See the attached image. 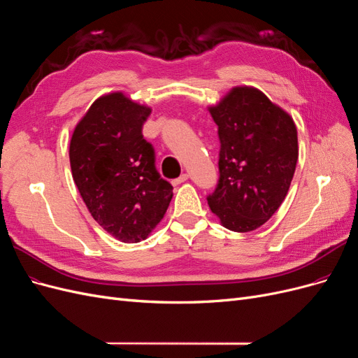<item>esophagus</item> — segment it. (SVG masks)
<instances>
[{
	"mask_svg": "<svg viewBox=\"0 0 358 358\" xmlns=\"http://www.w3.org/2000/svg\"><path fill=\"white\" fill-rule=\"evenodd\" d=\"M187 180H189V176H187V174H181L178 178L172 180V184H174V186H178V184H181V182H184V181H187Z\"/></svg>",
	"mask_w": 358,
	"mask_h": 358,
	"instance_id": "obj_1",
	"label": "esophagus"
}]
</instances>
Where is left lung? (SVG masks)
Here are the masks:
<instances>
[{"label": "left lung", "mask_w": 358, "mask_h": 358, "mask_svg": "<svg viewBox=\"0 0 358 358\" xmlns=\"http://www.w3.org/2000/svg\"><path fill=\"white\" fill-rule=\"evenodd\" d=\"M218 128V181L206 196L224 227L251 232L285 199L299 157L293 119L255 87H235L210 108Z\"/></svg>", "instance_id": "1"}]
</instances>
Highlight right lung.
Listing matches in <instances>:
<instances>
[{
  "label": "right lung",
  "mask_w": 358,
  "mask_h": 358,
  "mask_svg": "<svg viewBox=\"0 0 358 358\" xmlns=\"http://www.w3.org/2000/svg\"><path fill=\"white\" fill-rule=\"evenodd\" d=\"M150 113L120 92L101 96L70 144L73 178L87 210L122 242L145 239L172 199V186L156 169L155 148L143 136Z\"/></svg>",
  "instance_id": "1"
}]
</instances>
